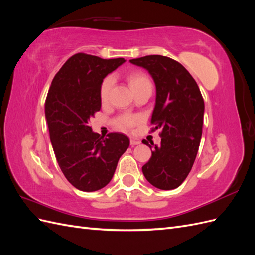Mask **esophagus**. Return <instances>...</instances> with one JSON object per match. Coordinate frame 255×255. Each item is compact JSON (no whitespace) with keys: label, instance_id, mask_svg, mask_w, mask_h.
<instances>
[{"label":"esophagus","instance_id":"34e87169","mask_svg":"<svg viewBox=\"0 0 255 255\" xmlns=\"http://www.w3.org/2000/svg\"><path fill=\"white\" fill-rule=\"evenodd\" d=\"M129 143H130V145H136V144H139L140 141L137 140V139H134V138H130Z\"/></svg>","mask_w":255,"mask_h":255}]
</instances>
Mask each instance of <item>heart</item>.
Segmentation results:
<instances>
[{"label":"heart","instance_id":"b5f03b06","mask_svg":"<svg viewBox=\"0 0 255 255\" xmlns=\"http://www.w3.org/2000/svg\"><path fill=\"white\" fill-rule=\"evenodd\" d=\"M128 82L129 84L130 88L133 89V91L137 90L140 87L146 86V85H151V82L148 76L140 71L129 73L128 75ZM112 86H113V78H111V76H107V78H105L101 82V85H100V89H99V97H100V101L102 103H105L107 101V99H109ZM139 120L140 119L138 116L123 115L118 119V125L123 128H133L137 125L138 122H139Z\"/></svg>","mask_w":255,"mask_h":255}]
</instances>
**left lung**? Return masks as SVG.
Segmentation results:
<instances>
[{
  "mask_svg": "<svg viewBox=\"0 0 255 255\" xmlns=\"http://www.w3.org/2000/svg\"><path fill=\"white\" fill-rule=\"evenodd\" d=\"M144 68L155 84L156 97L151 122L160 129V145H149L152 156L142 166L154 187L170 190L180 186L195 163L202 136L204 101L190 73L177 61L161 55L130 59Z\"/></svg>",
  "mask_w": 255,
  "mask_h": 255,
  "instance_id": "obj_1",
  "label": "left lung"
}]
</instances>
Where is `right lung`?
Returning a JSON list of instances; mask_svg holds the SVG:
<instances>
[{"instance_id": "add662e5", "label": "right lung", "mask_w": 255, "mask_h": 255, "mask_svg": "<svg viewBox=\"0 0 255 255\" xmlns=\"http://www.w3.org/2000/svg\"><path fill=\"white\" fill-rule=\"evenodd\" d=\"M123 63L125 58L78 53L54 76L48 92L45 120L56 160L66 179L82 191L105 187L129 145L126 135L111 133L104 138L89 127L101 109V82Z\"/></svg>"}]
</instances>
